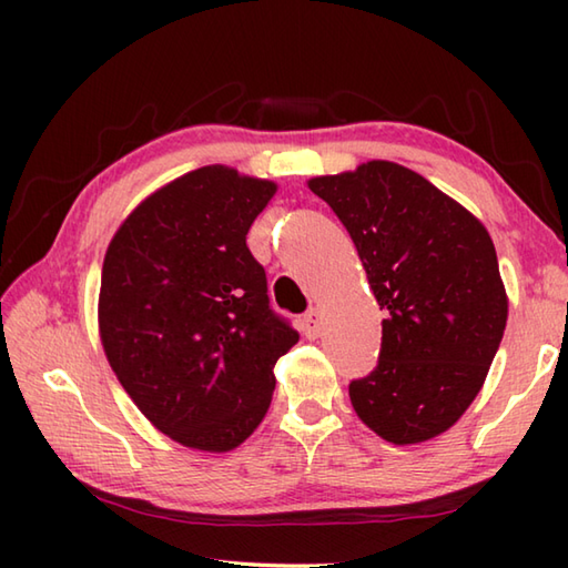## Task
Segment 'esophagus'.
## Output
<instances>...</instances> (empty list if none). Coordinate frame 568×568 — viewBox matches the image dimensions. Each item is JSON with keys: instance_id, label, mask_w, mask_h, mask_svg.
<instances>
[{"instance_id": "esophagus-1", "label": "esophagus", "mask_w": 568, "mask_h": 568, "mask_svg": "<svg viewBox=\"0 0 568 568\" xmlns=\"http://www.w3.org/2000/svg\"><path fill=\"white\" fill-rule=\"evenodd\" d=\"M322 324H324L322 312L310 310L307 315L303 317V332L310 336V339H315V336H320V332H322Z\"/></svg>"}]
</instances>
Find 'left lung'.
<instances>
[{"label": "left lung", "instance_id": "8db88e82", "mask_svg": "<svg viewBox=\"0 0 568 568\" xmlns=\"http://www.w3.org/2000/svg\"><path fill=\"white\" fill-rule=\"evenodd\" d=\"M381 310L378 366L348 397L366 427L405 446L439 437L484 388L508 322L488 229L429 180L390 161L320 175Z\"/></svg>", "mask_w": 568, "mask_h": 568}]
</instances>
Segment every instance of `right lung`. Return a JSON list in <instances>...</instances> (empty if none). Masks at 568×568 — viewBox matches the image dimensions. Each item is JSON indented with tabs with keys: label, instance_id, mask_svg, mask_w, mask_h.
Listing matches in <instances>:
<instances>
[{
	"label": "right lung",
	"instance_id": "obj_1",
	"mask_svg": "<svg viewBox=\"0 0 568 568\" xmlns=\"http://www.w3.org/2000/svg\"><path fill=\"white\" fill-rule=\"evenodd\" d=\"M277 185L204 165L155 190L110 241L100 285L106 361L151 425L232 452L271 407L273 366L300 334L268 305L246 234Z\"/></svg>",
	"mask_w": 568,
	"mask_h": 568
}]
</instances>
